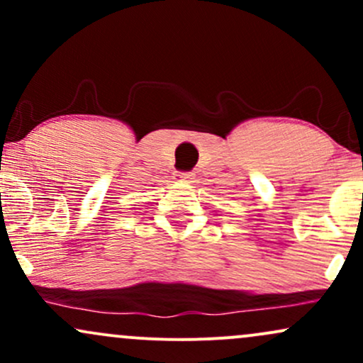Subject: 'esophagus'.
I'll use <instances>...</instances> for the list:
<instances>
[{
    "label": "esophagus",
    "instance_id": "obj_1",
    "mask_svg": "<svg viewBox=\"0 0 363 363\" xmlns=\"http://www.w3.org/2000/svg\"><path fill=\"white\" fill-rule=\"evenodd\" d=\"M194 179L193 172H176L174 174V181L177 182H191Z\"/></svg>",
    "mask_w": 363,
    "mask_h": 363
}]
</instances>
